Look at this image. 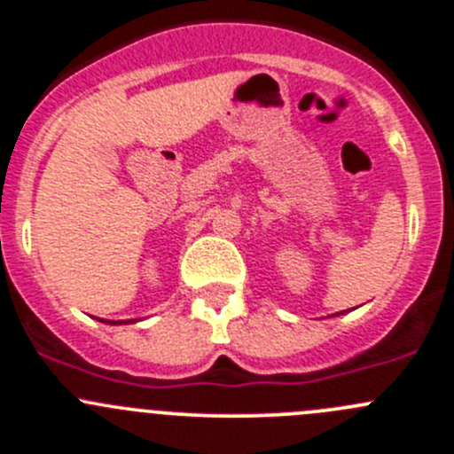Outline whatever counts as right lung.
I'll return each instance as SVG.
<instances>
[{
	"mask_svg": "<svg viewBox=\"0 0 454 454\" xmlns=\"http://www.w3.org/2000/svg\"><path fill=\"white\" fill-rule=\"evenodd\" d=\"M109 323H111V321H109ZM118 323H120V321H118Z\"/></svg>",
	"mask_w": 454,
	"mask_h": 454,
	"instance_id": "add662e5",
	"label": "right lung"
}]
</instances>
